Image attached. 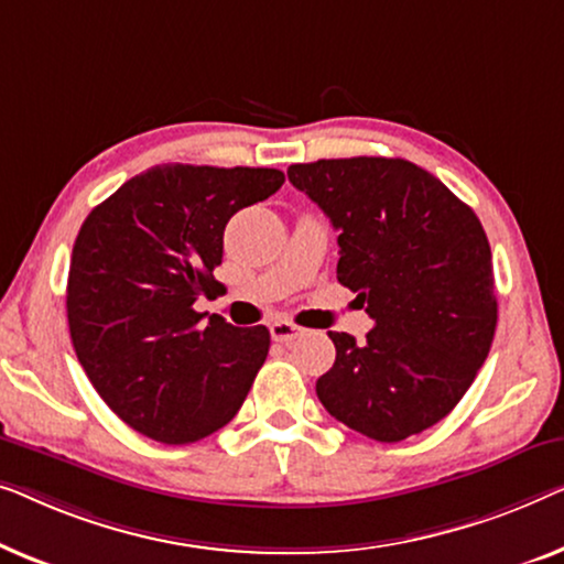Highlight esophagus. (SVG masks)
Returning <instances> with one entry per match:
<instances>
[{
    "label": "esophagus",
    "instance_id": "obj_1",
    "mask_svg": "<svg viewBox=\"0 0 564 564\" xmlns=\"http://www.w3.org/2000/svg\"><path fill=\"white\" fill-rule=\"evenodd\" d=\"M301 332H304V329L296 327V324L285 322V319L271 322V337L275 339V343H291V339H296Z\"/></svg>",
    "mask_w": 564,
    "mask_h": 564
}]
</instances>
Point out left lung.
I'll return each mask as SVG.
<instances>
[{"instance_id": "left-lung-1", "label": "left lung", "mask_w": 564, "mask_h": 564, "mask_svg": "<svg viewBox=\"0 0 564 564\" xmlns=\"http://www.w3.org/2000/svg\"><path fill=\"white\" fill-rule=\"evenodd\" d=\"M289 181L337 229V281L376 327L329 332L335 365L322 406L376 442H401L449 414L496 335L490 245L480 219L440 178L401 158L289 165Z\"/></svg>"}]
</instances>
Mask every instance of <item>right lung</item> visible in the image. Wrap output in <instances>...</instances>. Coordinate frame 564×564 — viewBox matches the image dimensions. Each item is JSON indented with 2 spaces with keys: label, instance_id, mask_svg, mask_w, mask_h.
Returning a JSON list of instances; mask_svg holds the SVG:
<instances>
[{
  "label": "right lung",
  "instance_id": "obj_1",
  "mask_svg": "<svg viewBox=\"0 0 564 564\" xmlns=\"http://www.w3.org/2000/svg\"><path fill=\"white\" fill-rule=\"evenodd\" d=\"M275 169L163 163L84 219L70 256V343L91 386L134 432L163 444L209 437L240 411L271 332L194 312L221 263L232 214L279 192Z\"/></svg>",
  "mask_w": 564,
  "mask_h": 564
}]
</instances>
